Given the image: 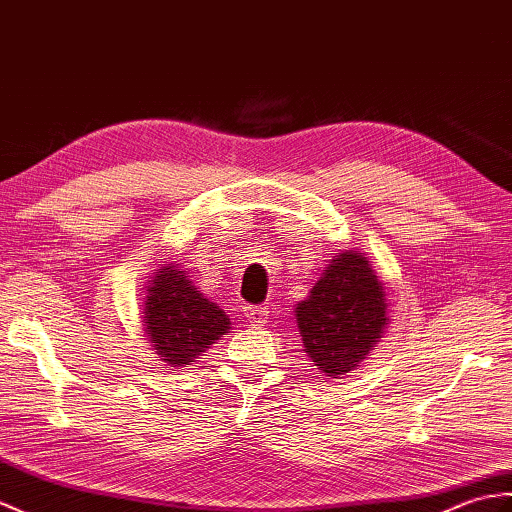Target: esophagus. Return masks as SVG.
Segmentation results:
<instances>
[{"instance_id":"obj_1","label":"esophagus","mask_w":512,"mask_h":512,"mask_svg":"<svg viewBox=\"0 0 512 512\" xmlns=\"http://www.w3.org/2000/svg\"><path fill=\"white\" fill-rule=\"evenodd\" d=\"M242 312H244L246 320L261 323V318L268 316V307H264V305H242Z\"/></svg>"}]
</instances>
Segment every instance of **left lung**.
I'll return each mask as SVG.
<instances>
[{
    "label": "left lung",
    "instance_id": "obj_1",
    "mask_svg": "<svg viewBox=\"0 0 512 512\" xmlns=\"http://www.w3.org/2000/svg\"><path fill=\"white\" fill-rule=\"evenodd\" d=\"M368 259L349 251L331 259L310 299L296 305L305 353L327 377L353 371L382 338L386 294Z\"/></svg>",
    "mask_w": 512,
    "mask_h": 512
}]
</instances>
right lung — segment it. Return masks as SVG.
Masks as SVG:
<instances>
[{
	"instance_id": "obj_1",
	"label": "right lung",
	"mask_w": 512,
	"mask_h": 512,
	"mask_svg": "<svg viewBox=\"0 0 512 512\" xmlns=\"http://www.w3.org/2000/svg\"><path fill=\"white\" fill-rule=\"evenodd\" d=\"M146 294L144 331L165 366L194 362L231 325L224 310L205 299L178 264H163Z\"/></svg>"
}]
</instances>
